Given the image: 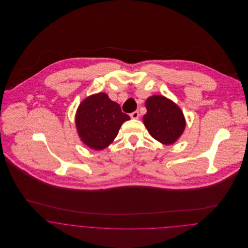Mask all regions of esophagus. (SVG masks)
I'll use <instances>...</instances> for the list:
<instances>
[{
	"instance_id": "esophagus-1",
	"label": "esophagus",
	"mask_w": 248,
	"mask_h": 248,
	"mask_svg": "<svg viewBox=\"0 0 248 248\" xmlns=\"http://www.w3.org/2000/svg\"><path fill=\"white\" fill-rule=\"evenodd\" d=\"M130 116H131V118H133V119H138V118L140 117V111H139V110H135V111H133V112L130 114Z\"/></svg>"
}]
</instances>
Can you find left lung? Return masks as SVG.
<instances>
[{"mask_svg":"<svg viewBox=\"0 0 248 248\" xmlns=\"http://www.w3.org/2000/svg\"><path fill=\"white\" fill-rule=\"evenodd\" d=\"M145 105L147 113L143 116V122L150 135L166 145L176 141L185 128V119L181 109L161 95L149 97Z\"/></svg>","mask_w":248,"mask_h":248,"instance_id":"1","label":"left lung"}]
</instances>
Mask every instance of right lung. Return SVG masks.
<instances>
[{
  "label": "right lung",
  "mask_w": 248,
  "mask_h": 248,
  "mask_svg": "<svg viewBox=\"0 0 248 248\" xmlns=\"http://www.w3.org/2000/svg\"><path fill=\"white\" fill-rule=\"evenodd\" d=\"M130 116L111 101L106 93L86 98L78 108L75 122L79 137L93 150H102L116 138L123 122Z\"/></svg>",
  "instance_id": "1"
}]
</instances>
